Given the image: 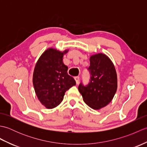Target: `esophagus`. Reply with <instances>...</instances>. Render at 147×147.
<instances>
[{
    "label": "esophagus",
    "mask_w": 147,
    "mask_h": 147,
    "mask_svg": "<svg viewBox=\"0 0 147 147\" xmlns=\"http://www.w3.org/2000/svg\"><path fill=\"white\" fill-rule=\"evenodd\" d=\"M74 80L76 81V83L78 85V84L79 83V81H80V77L79 76H75L74 77Z\"/></svg>",
    "instance_id": "34e87169"
}]
</instances>
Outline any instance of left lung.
<instances>
[{
  "label": "left lung",
  "mask_w": 147,
  "mask_h": 147,
  "mask_svg": "<svg viewBox=\"0 0 147 147\" xmlns=\"http://www.w3.org/2000/svg\"><path fill=\"white\" fill-rule=\"evenodd\" d=\"M90 62L89 83L84 85L82 82L78 90L84 102L98 110L108 105L113 98L117 87V74L114 65L105 54L93 55Z\"/></svg>",
  "instance_id": "8db88e82"
}]
</instances>
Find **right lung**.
I'll return each instance as SVG.
<instances>
[{"instance_id":"obj_1","label":"right lung","mask_w":147,"mask_h":147,"mask_svg":"<svg viewBox=\"0 0 147 147\" xmlns=\"http://www.w3.org/2000/svg\"><path fill=\"white\" fill-rule=\"evenodd\" d=\"M62 52L49 49L42 55L33 72V83L40 102L47 109L57 107L64 98L65 92L76 85L75 80L67 74V66Z\"/></svg>"}]
</instances>
